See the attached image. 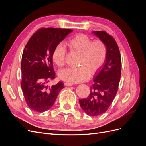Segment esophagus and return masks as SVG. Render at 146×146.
Returning <instances> with one entry per match:
<instances>
[{"label":"esophagus","mask_w":146,"mask_h":146,"mask_svg":"<svg viewBox=\"0 0 146 146\" xmlns=\"http://www.w3.org/2000/svg\"><path fill=\"white\" fill-rule=\"evenodd\" d=\"M64 85H65L66 86H72V85H74V83H70V82H66L64 83Z\"/></svg>","instance_id":"obj_1"}]
</instances>
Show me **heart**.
<instances>
[{
	"label": "heart",
	"mask_w": 146,
	"mask_h": 146,
	"mask_svg": "<svg viewBox=\"0 0 146 146\" xmlns=\"http://www.w3.org/2000/svg\"><path fill=\"white\" fill-rule=\"evenodd\" d=\"M70 50L81 54L80 68H68L59 72V77L68 82L76 83L86 81L90 78L91 70L94 73L102 66L107 58V49L100 39L92 41L85 34H78L66 43ZM66 50L61 44L56 45L53 50L52 59L56 66L62 67L66 61Z\"/></svg>",
	"instance_id": "heart-1"
}]
</instances>
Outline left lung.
I'll return each mask as SVG.
<instances>
[{
  "label": "left lung",
  "instance_id": "left-lung-1",
  "mask_svg": "<svg viewBox=\"0 0 146 146\" xmlns=\"http://www.w3.org/2000/svg\"><path fill=\"white\" fill-rule=\"evenodd\" d=\"M105 44L107 58L103 68L96 74L90 95L80 99L82 108L88 115L98 116L107 111L118 90L122 61L118 46L114 38L105 31L93 32Z\"/></svg>",
  "mask_w": 146,
  "mask_h": 146
}]
</instances>
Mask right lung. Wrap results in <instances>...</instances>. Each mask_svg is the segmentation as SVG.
I'll list each match as a JSON object with an SVG mask.
<instances>
[{
    "mask_svg": "<svg viewBox=\"0 0 146 146\" xmlns=\"http://www.w3.org/2000/svg\"><path fill=\"white\" fill-rule=\"evenodd\" d=\"M72 31L41 28L33 34L25 47L22 56L21 85L26 103L33 111L42 113L50 108L64 88L61 82L52 86L47 83L55 78L53 50Z\"/></svg>",
    "mask_w": 146,
    "mask_h": 146,
    "instance_id": "obj_1",
    "label": "right lung"
}]
</instances>
